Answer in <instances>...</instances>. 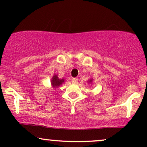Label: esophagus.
<instances>
[{
	"label": "esophagus",
	"instance_id": "34e87169",
	"mask_svg": "<svg viewBox=\"0 0 147 147\" xmlns=\"http://www.w3.org/2000/svg\"><path fill=\"white\" fill-rule=\"evenodd\" d=\"M77 82H78V79L77 78H72V82L73 84H77Z\"/></svg>",
	"mask_w": 147,
	"mask_h": 147
}]
</instances>
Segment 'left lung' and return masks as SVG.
Instances as JSON below:
<instances>
[{
  "label": "left lung",
  "instance_id": "obj_1",
  "mask_svg": "<svg viewBox=\"0 0 147 147\" xmlns=\"http://www.w3.org/2000/svg\"><path fill=\"white\" fill-rule=\"evenodd\" d=\"M91 81H92V80H90V82H91Z\"/></svg>",
  "mask_w": 147,
  "mask_h": 147
}]
</instances>
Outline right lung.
<instances>
[{"instance_id":"obj_1","label":"right lung","mask_w":147,"mask_h":147,"mask_svg":"<svg viewBox=\"0 0 147 147\" xmlns=\"http://www.w3.org/2000/svg\"><path fill=\"white\" fill-rule=\"evenodd\" d=\"M64 82V79H59L57 75H55L52 79V85L54 88L60 86Z\"/></svg>"}]
</instances>
